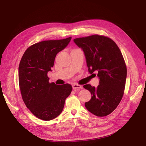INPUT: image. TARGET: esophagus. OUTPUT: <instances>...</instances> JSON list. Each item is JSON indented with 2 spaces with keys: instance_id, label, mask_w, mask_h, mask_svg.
I'll use <instances>...</instances> for the list:
<instances>
[{
  "instance_id": "obj_1",
  "label": "esophagus",
  "mask_w": 146,
  "mask_h": 146,
  "mask_svg": "<svg viewBox=\"0 0 146 146\" xmlns=\"http://www.w3.org/2000/svg\"><path fill=\"white\" fill-rule=\"evenodd\" d=\"M72 88L74 90H78L79 89H80V88H82V86H81V85H78V84L74 83L72 85Z\"/></svg>"
}]
</instances>
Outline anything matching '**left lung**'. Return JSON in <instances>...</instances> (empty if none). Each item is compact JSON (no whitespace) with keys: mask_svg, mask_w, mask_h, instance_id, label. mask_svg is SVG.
<instances>
[{"mask_svg":"<svg viewBox=\"0 0 146 146\" xmlns=\"http://www.w3.org/2000/svg\"><path fill=\"white\" fill-rule=\"evenodd\" d=\"M74 41L85 53L89 72L94 76L97 72L100 79L98 87L83 86L92 95L85 107L97 116H107L117 108L124 93L127 67L122 53L115 42L103 35H92Z\"/></svg>","mask_w":146,"mask_h":146,"instance_id":"8db88e82","label":"left lung"}]
</instances>
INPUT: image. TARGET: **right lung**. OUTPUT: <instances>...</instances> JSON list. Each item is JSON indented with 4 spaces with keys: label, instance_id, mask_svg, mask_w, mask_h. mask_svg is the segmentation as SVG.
<instances>
[{
    "label": "right lung",
    "instance_id": "obj_1",
    "mask_svg": "<svg viewBox=\"0 0 146 146\" xmlns=\"http://www.w3.org/2000/svg\"><path fill=\"white\" fill-rule=\"evenodd\" d=\"M71 37L41 41L27 48L19 66V85L22 98L34 116L50 121L62 112L66 99L72 87L48 82L47 72L54 66L55 56L68 46Z\"/></svg>",
    "mask_w": 146,
    "mask_h": 146
}]
</instances>
